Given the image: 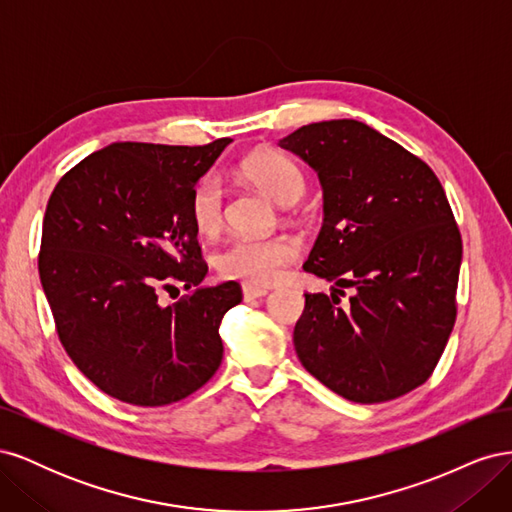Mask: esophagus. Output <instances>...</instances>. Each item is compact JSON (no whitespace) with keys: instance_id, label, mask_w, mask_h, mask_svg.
I'll use <instances>...</instances> for the list:
<instances>
[{"instance_id":"obj_1","label":"esophagus","mask_w":512,"mask_h":512,"mask_svg":"<svg viewBox=\"0 0 512 512\" xmlns=\"http://www.w3.org/2000/svg\"><path fill=\"white\" fill-rule=\"evenodd\" d=\"M269 290L267 288H256V286H243V301H256V299H262L267 297Z\"/></svg>"}]
</instances>
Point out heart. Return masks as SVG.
Masks as SVG:
<instances>
[{"label": "heart", "mask_w": 512, "mask_h": 512, "mask_svg": "<svg viewBox=\"0 0 512 512\" xmlns=\"http://www.w3.org/2000/svg\"><path fill=\"white\" fill-rule=\"evenodd\" d=\"M243 175L271 196L277 205H292L305 192V177L290 158L260 151L243 162ZM190 215L200 235H213L224 222V188L215 175L200 179L190 198ZM299 258V243L286 237H237L215 256V267L230 280L247 286H269L280 280Z\"/></svg>", "instance_id": "heart-1"}]
</instances>
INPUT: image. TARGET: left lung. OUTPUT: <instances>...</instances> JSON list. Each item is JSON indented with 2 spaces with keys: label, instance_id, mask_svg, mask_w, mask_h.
Returning a JSON list of instances; mask_svg holds the SVG:
<instances>
[{
  "label": "left lung",
  "instance_id": "obj_1",
  "mask_svg": "<svg viewBox=\"0 0 512 512\" xmlns=\"http://www.w3.org/2000/svg\"><path fill=\"white\" fill-rule=\"evenodd\" d=\"M282 149L316 170L320 235L303 265L335 282L305 294L294 327L301 365L354 404H380L423 384L457 307L461 235L433 170L363 121L309 123ZM354 287L342 308L334 286Z\"/></svg>",
  "mask_w": 512,
  "mask_h": 512
}]
</instances>
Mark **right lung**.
Here are the masks:
<instances>
[{"label":"right lung","mask_w":512,"mask_h":512,"mask_svg":"<svg viewBox=\"0 0 512 512\" xmlns=\"http://www.w3.org/2000/svg\"><path fill=\"white\" fill-rule=\"evenodd\" d=\"M226 145L113 143L68 170L46 205L38 271L57 335L72 363L126 404H173L222 363L220 322L241 290L200 288L207 265L190 198ZM177 283L189 294L162 304Z\"/></svg>","instance_id":"right-lung-1"}]
</instances>
